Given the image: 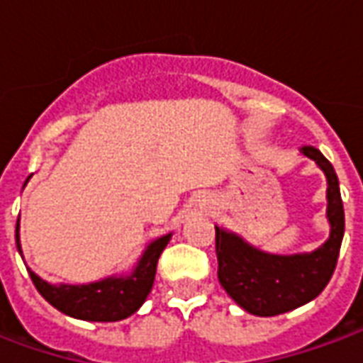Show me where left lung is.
<instances>
[{
	"label": "left lung",
	"mask_w": 363,
	"mask_h": 363,
	"mask_svg": "<svg viewBox=\"0 0 363 363\" xmlns=\"http://www.w3.org/2000/svg\"><path fill=\"white\" fill-rule=\"evenodd\" d=\"M327 177L329 240L311 254L273 256L250 246L240 236L216 227L217 277L236 304L248 313L271 318L308 304L331 281L345 236V208L335 169L319 150L302 147Z\"/></svg>",
	"instance_id": "1"
}]
</instances>
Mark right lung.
<instances>
[{
	"mask_svg": "<svg viewBox=\"0 0 363 363\" xmlns=\"http://www.w3.org/2000/svg\"><path fill=\"white\" fill-rule=\"evenodd\" d=\"M17 248L18 221H17ZM171 235H165L154 240L142 254L140 262L128 277H109L90 284H50L40 279L36 273H30V279L36 291L59 311L84 321H119L133 315L147 298L154 286L155 269L161 252L169 244Z\"/></svg>",
	"mask_w": 363,
	"mask_h": 363,
	"instance_id": "1",
	"label": "right lung"
}]
</instances>
